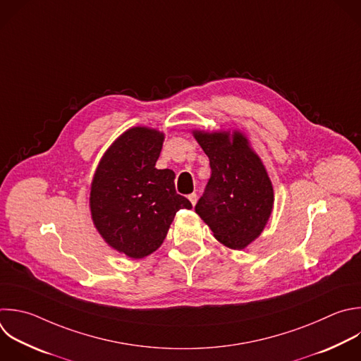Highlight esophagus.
I'll use <instances>...</instances> for the list:
<instances>
[{
	"label": "esophagus",
	"instance_id": "obj_1",
	"mask_svg": "<svg viewBox=\"0 0 361 361\" xmlns=\"http://www.w3.org/2000/svg\"><path fill=\"white\" fill-rule=\"evenodd\" d=\"M188 200H190V202H191L192 205H195V204H197V200H198V195H197L195 192H191V194L188 195Z\"/></svg>",
	"mask_w": 361,
	"mask_h": 361
}]
</instances>
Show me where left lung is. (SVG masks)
<instances>
[{
	"instance_id": "obj_1",
	"label": "left lung",
	"mask_w": 361,
	"mask_h": 361,
	"mask_svg": "<svg viewBox=\"0 0 361 361\" xmlns=\"http://www.w3.org/2000/svg\"><path fill=\"white\" fill-rule=\"evenodd\" d=\"M209 159L211 177L195 212L231 250H244L264 231L274 188L265 166L239 132H192Z\"/></svg>"
}]
</instances>
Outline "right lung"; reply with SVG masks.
I'll list each match as a JSON object with an SVG mask.
<instances>
[{"label":"right lung","instance_id":"add662e5","mask_svg":"<svg viewBox=\"0 0 361 361\" xmlns=\"http://www.w3.org/2000/svg\"><path fill=\"white\" fill-rule=\"evenodd\" d=\"M164 135L132 128L106 150L90 187L92 219L104 241L133 259L154 252L174 215L191 202L177 194L173 170H157Z\"/></svg>","mask_w":361,"mask_h":361}]
</instances>
